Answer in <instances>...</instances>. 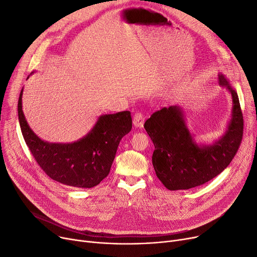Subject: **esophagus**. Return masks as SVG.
Here are the masks:
<instances>
[{
	"label": "esophagus",
	"instance_id": "esophagus-1",
	"mask_svg": "<svg viewBox=\"0 0 257 257\" xmlns=\"http://www.w3.org/2000/svg\"><path fill=\"white\" fill-rule=\"evenodd\" d=\"M144 121H145V116L142 112H138L134 114L133 116V125L137 128H142L144 126Z\"/></svg>",
	"mask_w": 257,
	"mask_h": 257
}]
</instances>
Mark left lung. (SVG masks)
Masks as SVG:
<instances>
[{
	"mask_svg": "<svg viewBox=\"0 0 257 257\" xmlns=\"http://www.w3.org/2000/svg\"><path fill=\"white\" fill-rule=\"evenodd\" d=\"M219 84L232 97V114L225 133L209 145H198L188 130L179 106L164 107L144 125L155 150L152 164L156 176L168 190H188L218 176L231 163L242 139L244 119L236 90L219 74Z\"/></svg>",
	"mask_w": 257,
	"mask_h": 257,
	"instance_id": "left-lung-1",
	"label": "left lung"
}]
</instances>
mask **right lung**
<instances>
[{
    "mask_svg": "<svg viewBox=\"0 0 257 257\" xmlns=\"http://www.w3.org/2000/svg\"><path fill=\"white\" fill-rule=\"evenodd\" d=\"M22 98L23 89L18 104L22 134L36 163L50 178L64 185L90 188L107 177L121 138L131 131L130 111L100 115L92 129L77 142L49 143L38 138L27 123Z\"/></svg>",
    "mask_w": 257,
    "mask_h": 257,
    "instance_id": "add662e5",
    "label": "right lung"
}]
</instances>
